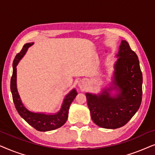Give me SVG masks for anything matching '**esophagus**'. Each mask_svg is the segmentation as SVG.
Here are the masks:
<instances>
[{
  "instance_id": "esophagus-1",
  "label": "esophagus",
  "mask_w": 155,
  "mask_h": 155,
  "mask_svg": "<svg viewBox=\"0 0 155 155\" xmlns=\"http://www.w3.org/2000/svg\"><path fill=\"white\" fill-rule=\"evenodd\" d=\"M82 84H83V83H80L79 84V86L80 87H82Z\"/></svg>"
}]
</instances>
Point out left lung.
<instances>
[{
  "mask_svg": "<svg viewBox=\"0 0 155 155\" xmlns=\"http://www.w3.org/2000/svg\"><path fill=\"white\" fill-rule=\"evenodd\" d=\"M119 57L115 65L114 88L119 92L112 97L110 89L100 95L87 93V101L92 119L104 128L116 129L126 125L140 107L143 96V74L138 57L126 41H122Z\"/></svg>",
  "mask_w": 155,
  "mask_h": 155,
  "instance_id": "1",
  "label": "left lung"
}]
</instances>
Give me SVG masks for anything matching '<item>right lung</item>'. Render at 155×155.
<instances>
[{"label": "right lung", "mask_w": 155, "mask_h": 155, "mask_svg": "<svg viewBox=\"0 0 155 155\" xmlns=\"http://www.w3.org/2000/svg\"><path fill=\"white\" fill-rule=\"evenodd\" d=\"M33 43L25 44L20 51L15 57V59L12 63V75L10 80V90L12 92V100H13L15 107L18 114L21 117L25 119L28 124L35 128L37 130L39 131H49L60 128L66 122L68 116V111L70 106L73 102V99L75 98L78 94L77 92L75 90L71 91L65 97L63 101V106L61 107V111L55 115H46L43 114L32 113L29 111L22 104L19 96L16 86V66L18 65L19 61L22 58L27 48L32 45Z\"/></svg>", "instance_id": "obj_1"}]
</instances>
